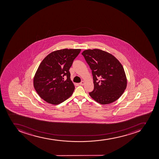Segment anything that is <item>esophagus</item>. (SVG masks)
<instances>
[{"instance_id": "34e87169", "label": "esophagus", "mask_w": 159, "mask_h": 159, "mask_svg": "<svg viewBox=\"0 0 159 159\" xmlns=\"http://www.w3.org/2000/svg\"><path fill=\"white\" fill-rule=\"evenodd\" d=\"M79 84L80 85H83L84 84V82L82 81L80 83H79Z\"/></svg>"}]
</instances>
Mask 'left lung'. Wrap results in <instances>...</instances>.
I'll use <instances>...</instances> for the list:
<instances>
[{
  "instance_id": "1",
  "label": "left lung",
  "mask_w": 159,
  "mask_h": 159,
  "mask_svg": "<svg viewBox=\"0 0 159 159\" xmlns=\"http://www.w3.org/2000/svg\"><path fill=\"white\" fill-rule=\"evenodd\" d=\"M82 54L92 70L94 89L89 93L91 98L102 105L120 98L126 89L127 79L118 59L98 49L86 50Z\"/></svg>"
}]
</instances>
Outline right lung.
<instances>
[{"label": "right lung", "instance_id": "obj_1", "mask_svg": "<svg viewBox=\"0 0 159 159\" xmlns=\"http://www.w3.org/2000/svg\"><path fill=\"white\" fill-rule=\"evenodd\" d=\"M80 51V49L58 50L41 62L34 76V86L45 101L58 105L72 96L75 86L69 70Z\"/></svg>", "mask_w": 159, "mask_h": 159}]
</instances>
